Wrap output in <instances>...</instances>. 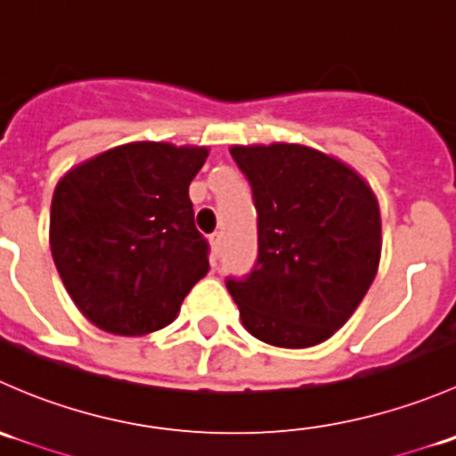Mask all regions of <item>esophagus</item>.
I'll use <instances>...</instances> for the list:
<instances>
[{"mask_svg": "<svg viewBox=\"0 0 456 456\" xmlns=\"http://www.w3.org/2000/svg\"><path fill=\"white\" fill-rule=\"evenodd\" d=\"M209 242H211V251H214V256H220V251H223V233L220 232L211 233Z\"/></svg>", "mask_w": 456, "mask_h": 456, "instance_id": "obj_1", "label": "esophagus"}]
</instances>
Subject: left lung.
Here are the masks:
<instances>
[{
	"label": "left lung",
	"mask_w": 456,
	"mask_h": 456,
	"mask_svg": "<svg viewBox=\"0 0 456 456\" xmlns=\"http://www.w3.org/2000/svg\"><path fill=\"white\" fill-rule=\"evenodd\" d=\"M257 214V257L227 278L245 329L266 344L306 348L353 315L375 280L379 207L339 160L305 145H233Z\"/></svg>",
	"instance_id": "1"
}]
</instances>
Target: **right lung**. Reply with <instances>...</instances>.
Instances as JSON below:
<instances>
[{"instance_id": "add662e5", "label": "right lung", "mask_w": 456, "mask_h": 456, "mask_svg": "<svg viewBox=\"0 0 456 456\" xmlns=\"http://www.w3.org/2000/svg\"><path fill=\"white\" fill-rule=\"evenodd\" d=\"M209 150L169 142L114 147L59 181L50 247L68 293L92 324L117 335L167 326L209 271L190 183Z\"/></svg>"}]
</instances>
